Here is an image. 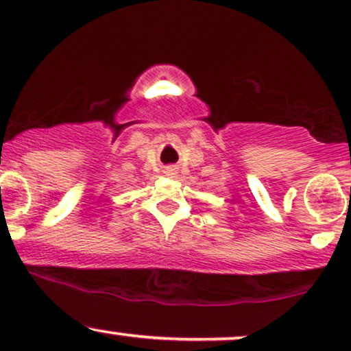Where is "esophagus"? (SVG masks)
I'll list each match as a JSON object with an SVG mask.
<instances>
[{"mask_svg":"<svg viewBox=\"0 0 351 351\" xmlns=\"http://www.w3.org/2000/svg\"><path fill=\"white\" fill-rule=\"evenodd\" d=\"M175 171H176V168H173V167H168V168H167V175H168V176L175 175Z\"/></svg>","mask_w":351,"mask_h":351,"instance_id":"obj_1","label":"esophagus"}]
</instances>
